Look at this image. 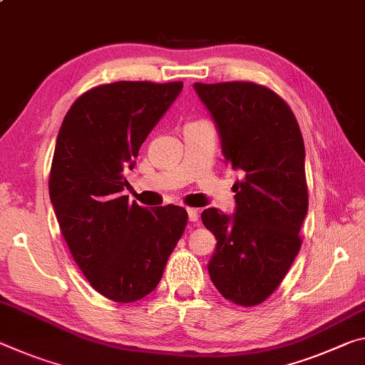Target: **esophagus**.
<instances>
[{"label": "esophagus", "mask_w": 365, "mask_h": 365, "mask_svg": "<svg viewBox=\"0 0 365 365\" xmlns=\"http://www.w3.org/2000/svg\"><path fill=\"white\" fill-rule=\"evenodd\" d=\"M187 211H188V219H190V222H198V219H200V211H198V210H195V207H187Z\"/></svg>", "instance_id": "34e87169"}]
</instances>
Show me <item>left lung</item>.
<instances>
[{"instance_id":"1","label":"left lung","mask_w":365,"mask_h":365,"mask_svg":"<svg viewBox=\"0 0 365 365\" xmlns=\"http://www.w3.org/2000/svg\"><path fill=\"white\" fill-rule=\"evenodd\" d=\"M221 135L225 164L242 170L235 214H201L216 237L207 264L212 284L240 307L264 302L281 284L302 245L309 207L302 133L274 91L250 81L195 83Z\"/></svg>"}]
</instances>
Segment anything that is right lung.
<instances>
[{"label": "right lung", "mask_w": 365, "mask_h": 365, "mask_svg": "<svg viewBox=\"0 0 365 365\" xmlns=\"http://www.w3.org/2000/svg\"><path fill=\"white\" fill-rule=\"evenodd\" d=\"M183 88L182 81H117L79 96L63 120L48 190L61 235L89 284L130 304L158 287L185 232V207L148 211L121 195L141 144Z\"/></svg>", "instance_id": "obj_1"}]
</instances>
